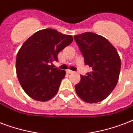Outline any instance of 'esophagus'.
<instances>
[{
    "label": "esophagus",
    "mask_w": 133,
    "mask_h": 133,
    "mask_svg": "<svg viewBox=\"0 0 133 133\" xmlns=\"http://www.w3.org/2000/svg\"><path fill=\"white\" fill-rule=\"evenodd\" d=\"M66 73L69 74H73V73H74V71H71V70H69V69H68V70H66Z\"/></svg>",
    "instance_id": "obj_1"
}]
</instances>
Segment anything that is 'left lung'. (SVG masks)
Returning <instances> with one entry per match:
<instances>
[{
    "instance_id": "left-lung-1",
    "label": "left lung",
    "mask_w": 133,
    "mask_h": 133,
    "mask_svg": "<svg viewBox=\"0 0 133 133\" xmlns=\"http://www.w3.org/2000/svg\"><path fill=\"white\" fill-rule=\"evenodd\" d=\"M85 64L92 68L87 76H81L75 86L77 95L88 103L102 101L115 89L119 81L121 59L116 48L104 37L87 32L74 36Z\"/></svg>"
}]
</instances>
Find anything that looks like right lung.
Wrapping results in <instances>:
<instances>
[{"instance_id":"obj_1","label":"right lung","mask_w":133,"mask_h":133,"mask_svg":"<svg viewBox=\"0 0 133 133\" xmlns=\"http://www.w3.org/2000/svg\"><path fill=\"white\" fill-rule=\"evenodd\" d=\"M73 40L71 35L47 28L36 32L21 47L16 55V75L32 99L45 102L56 95L66 71L50 64L58 60V53Z\"/></svg>"}]
</instances>
